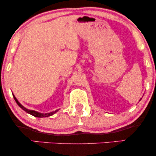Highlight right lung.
<instances>
[{
	"mask_svg": "<svg viewBox=\"0 0 156 156\" xmlns=\"http://www.w3.org/2000/svg\"><path fill=\"white\" fill-rule=\"evenodd\" d=\"M13 97H14V98H15V101H16V103H17V105H18L19 106L23 109V110H24L25 112H26L27 113H28V114H31V115H33L34 117H50V116L53 115V114H54L55 113L57 112V111H55V112H51V113H48V114H41V113L35 112V111L28 110V109H27V108H25V107H23V105H21L18 101H17V100L16 99V98H15V96L13 95Z\"/></svg>",
	"mask_w": 156,
	"mask_h": 156,
	"instance_id": "right-lung-1",
	"label": "right lung"
}]
</instances>
